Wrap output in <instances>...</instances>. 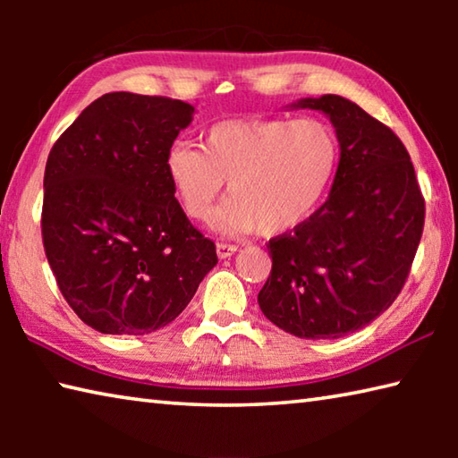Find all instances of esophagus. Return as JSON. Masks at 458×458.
<instances>
[{
  "instance_id": "1",
  "label": "esophagus",
  "mask_w": 458,
  "mask_h": 458,
  "mask_svg": "<svg viewBox=\"0 0 458 458\" xmlns=\"http://www.w3.org/2000/svg\"><path fill=\"white\" fill-rule=\"evenodd\" d=\"M236 250H238V246H234V244H226V242L216 244V254H218V259H222V260L230 259Z\"/></svg>"
}]
</instances>
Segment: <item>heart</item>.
I'll return each instance as SVG.
<instances>
[{
  "label": "heart",
  "mask_w": 458,
  "mask_h": 458,
  "mask_svg": "<svg viewBox=\"0 0 458 458\" xmlns=\"http://www.w3.org/2000/svg\"><path fill=\"white\" fill-rule=\"evenodd\" d=\"M339 164V139L327 121L228 119L198 145L169 147L167 182L183 212L210 214L228 180V199L212 224L222 234H283L311 216L327 193Z\"/></svg>",
  "instance_id": "b5f03b06"
}]
</instances>
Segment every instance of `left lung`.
Masks as SVG:
<instances>
[{"label": "left lung", "instance_id": "1", "mask_svg": "<svg viewBox=\"0 0 458 458\" xmlns=\"http://www.w3.org/2000/svg\"><path fill=\"white\" fill-rule=\"evenodd\" d=\"M289 108L329 117L339 165L325 204L268 242L273 270L260 311L303 339H337L366 327L398 297L424 226V198L406 147L384 123L339 95Z\"/></svg>", "mask_w": 458, "mask_h": 458}]
</instances>
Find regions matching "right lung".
Masks as SVG:
<instances>
[{
  "label": "right lung",
  "instance_id": "obj_1",
  "mask_svg": "<svg viewBox=\"0 0 458 458\" xmlns=\"http://www.w3.org/2000/svg\"><path fill=\"white\" fill-rule=\"evenodd\" d=\"M193 113L182 100L108 92L52 147L44 250L60 293L92 329L145 335L165 327L218 262L164 169Z\"/></svg>",
  "mask_w": 458,
  "mask_h": 458
}]
</instances>
